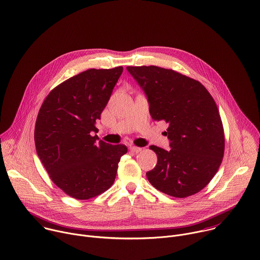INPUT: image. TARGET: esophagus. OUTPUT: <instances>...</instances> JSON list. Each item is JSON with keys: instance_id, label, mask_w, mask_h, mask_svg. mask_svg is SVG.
Returning a JSON list of instances; mask_svg holds the SVG:
<instances>
[{"instance_id": "34e87169", "label": "esophagus", "mask_w": 260, "mask_h": 260, "mask_svg": "<svg viewBox=\"0 0 260 260\" xmlns=\"http://www.w3.org/2000/svg\"><path fill=\"white\" fill-rule=\"evenodd\" d=\"M130 150L132 152H134V153H138L139 151L142 150V148L141 147H137V146H130Z\"/></svg>"}]
</instances>
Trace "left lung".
I'll list each match as a JSON object with an SVG mask.
<instances>
[{
  "label": "left lung",
  "mask_w": 260,
  "mask_h": 260,
  "mask_svg": "<svg viewBox=\"0 0 260 260\" xmlns=\"http://www.w3.org/2000/svg\"><path fill=\"white\" fill-rule=\"evenodd\" d=\"M143 89L154 121L169 124L170 150L150 145L158 157L146 172L150 184L175 198L202 190L216 174L224 153V131L216 103L199 81L159 67H127Z\"/></svg>",
  "instance_id": "left-lung-1"
}]
</instances>
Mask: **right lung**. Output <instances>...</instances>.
Listing matches in <instances>:
<instances>
[{"label": "right lung", "instance_id": "add662e5", "mask_svg": "<svg viewBox=\"0 0 260 260\" xmlns=\"http://www.w3.org/2000/svg\"><path fill=\"white\" fill-rule=\"evenodd\" d=\"M122 73L123 67L82 72L52 90L39 111L37 153L51 180L72 198L88 200L109 189L128 150L93 136Z\"/></svg>", "mask_w": 260, "mask_h": 260}]
</instances>
